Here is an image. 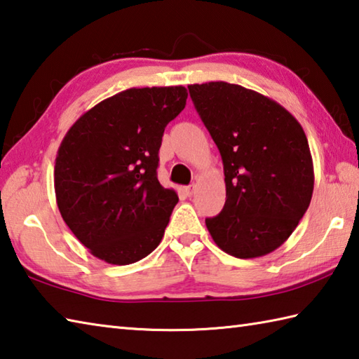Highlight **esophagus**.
<instances>
[{
  "mask_svg": "<svg viewBox=\"0 0 359 359\" xmlns=\"http://www.w3.org/2000/svg\"><path fill=\"white\" fill-rule=\"evenodd\" d=\"M184 191H185V194H187L188 198H189V196H193V194H194V191H196V185L193 184V185H188V187H185V188H184Z\"/></svg>",
  "mask_w": 359,
  "mask_h": 359,
  "instance_id": "obj_1",
  "label": "esophagus"
}]
</instances>
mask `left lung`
I'll use <instances>...</instances> for the list:
<instances>
[{
  "label": "left lung",
  "instance_id": "left-lung-1",
  "mask_svg": "<svg viewBox=\"0 0 359 359\" xmlns=\"http://www.w3.org/2000/svg\"><path fill=\"white\" fill-rule=\"evenodd\" d=\"M219 149L226 203L205 224L236 258L271 254L291 236L311 202L313 158L299 121L278 102L227 82L188 86Z\"/></svg>",
  "mask_w": 359,
  "mask_h": 359
}]
</instances>
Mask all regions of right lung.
Here are the masks:
<instances>
[{
  "label": "right lung",
  "instance_id": "add662e5",
  "mask_svg": "<svg viewBox=\"0 0 359 359\" xmlns=\"http://www.w3.org/2000/svg\"><path fill=\"white\" fill-rule=\"evenodd\" d=\"M187 88H129L96 104L69 128L55 157L59 212L91 255L132 264L160 244L177 193L157 179L166 124Z\"/></svg>",
  "mask_w": 359,
  "mask_h": 359
}]
</instances>
